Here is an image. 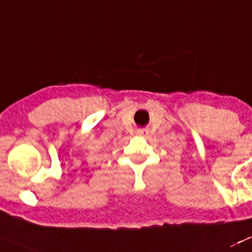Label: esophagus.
<instances>
[{
  "label": "esophagus",
  "mask_w": 252,
  "mask_h": 252,
  "mask_svg": "<svg viewBox=\"0 0 252 252\" xmlns=\"http://www.w3.org/2000/svg\"><path fill=\"white\" fill-rule=\"evenodd\" d=\"M144 133H145L144 131H140V132H139V134H144Z\"/></svg>",
  "instance_id": "34e87169"
}]
</instances>
